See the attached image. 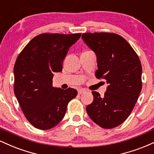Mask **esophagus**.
Returning <instances> with one entry per match:
<instances>
[{"instance_id": "esophagus-1", "label": "esophagus", "mask_w": 154, "mask_h": 154, "mask_svg": "<svg viewBox=\"0 0 154 154\" xmlns=\"http://www.w3.org/2000/svg\"><path fill=\"white\" fill-rule=\"evenodd\" d=\"M86 91L85 89H79L78 90V94H82V93H85Z\"/></svg>"}]
</instances>
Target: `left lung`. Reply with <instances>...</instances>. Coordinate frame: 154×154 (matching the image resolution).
Wrapping results in <instances>:
<instances>
[{"instance_id":"8db88e82","label":"left lung","mask_w":154,"mask_h":154,"mask_svg":"<svg viewBox=\"0 0 154 154\" xmlns=\"http://www.w3.org/2000/svg\"><path fill=\"white\" fill-rule=\"evenodd\" d=\"M84 42L95 53V77L109 84L104 97L93 91L88 116L102 128L111 129L125 121L135 107L142 89V66L131 45L113 32L83 33Z\"/></svg>"}]
</instances>
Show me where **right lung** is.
<instances>
[{"mask_svg":"<svg viewBox=\"0 0 154 154\" xmlns=\"http://www.w3.org/2000/svg\"><path fill=\"white\" fill-rule=\"evenodd\" d=\"M81 33H43L19 54L14 64V91L26 119L35 128L49 130L62 120L77 90L53 87L54 72L62 71L69 48Z\"/></svg>","mask_w":154,"mask_h":154,"instance_id":"1","label":"right lung"}]
</instances>
